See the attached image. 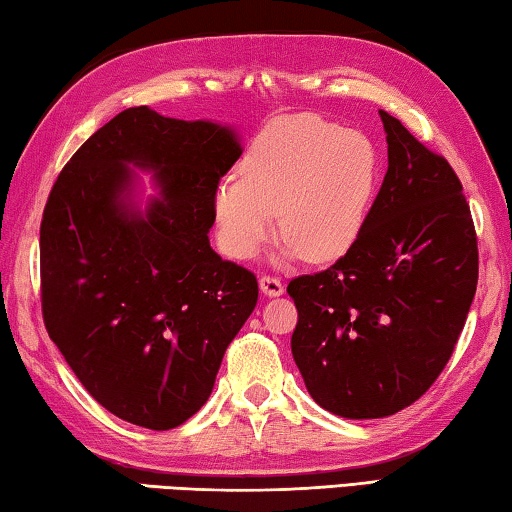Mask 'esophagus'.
Returning a JSON list of instances; mask_svg holds the SVG:
<instances>
[{
    "label": "esophagus",
    "mask_w": 512,
    "mask_h": 512,
    "mask_svg": "<svg viewBox=\"0 0 512 512\" xmlns=\"http://www.w3.org/2000/svg\"><path fill=\"white\" fill-rule=\"evenodd\" d=\"M258 286H261L263 295L267 297H279L283 295V283L276 279V276H261V281H258Z\"/></svg>",
    "instance_id": "esophagus-1"
}]
</instances>
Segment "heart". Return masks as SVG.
Here are the masks:
<instances>
[{
	"label": "heart",
	"mask_w": 512,
	"mask_h": 512,
	"mask_svg": "<svg viewBox=\"0 0 512 512\" xmlns=\"http://www.w3.org/2000/svg\"><path fill=\"white\" fill-rule=\"evenodd\" d=\"M379 152L360 131L290 115L258 133L240 177L217 183V240L236 261L254 258L276 229L283 258L335 261L356 245L379 183Z\"/></svg>",
	"instance_id": "obj_1"
}]
</instances>
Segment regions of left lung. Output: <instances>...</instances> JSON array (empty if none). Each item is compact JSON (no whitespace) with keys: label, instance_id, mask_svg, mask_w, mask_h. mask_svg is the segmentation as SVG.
I'll return each instance as SVG.
<instances>
[{"label":"left lung","instance_id":"left-lung-1","mask_svg":"<svg viewBox=\"0 0 512 512\" xmlns=\"http://www.w3.org/2000/svg\"><path fill=\"white\" fill-rule=\"evenodd\" d=\"M379 115L388 172L356 245L329 270L288 283L295 363L317 404L347 420L395 415L431 388L479 281L456 172L397 117Z\"/></svg>","mask_w":512,"mask_h":512}]
</instances>
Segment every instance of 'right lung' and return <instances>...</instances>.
<instances>
[{"mask_svg": "<svg viewBox=\"0 0 512 512\" xmlns=\"http://www.w3.org/2000/svg\"><path fill=\"white\" fill-rule=\"evenodd\" d=\"M240 154L229 127L133 106L83 142L49 192L47 333L83 388L124 422L167 431L195 415L254 311L256 276L208 242L215 188ZM129 164L152 171L159 188L145 212Z\"/></svg>", "mask_w": 512, "mask_h": 512, "instance_id": "obj_1", "label": "right lung"}]
</instances>
